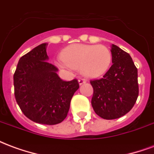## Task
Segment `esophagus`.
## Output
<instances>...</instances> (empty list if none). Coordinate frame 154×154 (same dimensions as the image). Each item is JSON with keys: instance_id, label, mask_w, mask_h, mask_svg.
Listing matches in <instances>:
<instances>
[{"instance_id": "obj_1", "label": "esophagus", "mask_w": 154, "mask_h": 154, "mask_svg": "<svg viewBox=\"0 0 154 154\" xmlns=\"http://www.w3.org/2000/svg\"><path fill=\"white\" fill-rule=\"evenodd\" d=\"M78 82H79L80 85H82V84L86 83V82H87V80H86V79H84V78H80V79L78 80Z\"/></svg>"}]
</instances>
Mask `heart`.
Returning <instances> with one entry per match:
<instances>
[{
    "instance_id": "heart-1",
    "label": "heart",
    "mask_w": 154,
    "mask_h": 154,
    "mask_svg": "<svg viewBox=\"0 0 154 154\" xmlns=\"http://www.w3.org/2000/svg\"><path fill=\"white\" fill-rule=\"evenodd\" d=\"M61 56L57 62L60 68L80 69L82 73L89 77L106 73L112 59L111 53L106 46L81 44L66 48Z\"/></svg>"
}]
</instances>
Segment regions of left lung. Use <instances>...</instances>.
<instances>
[{
  "label": "left lung",
  "mask_w": 154,
  "mask_h": 154,
  "mask_svg": "<svg viewBox=\"0 0 154 154\" xmlns=\"http://www.w3.org/2000/svg\"><path fill=\"white\" fill-rule=\"evenodd\" d=\"M110 69L99 79L91 80V106L97 116L118 119L131 110L139 96L138 69L128 53L112 44Z\"/></svg>",
  "instance_id": "1"
}]
</instances>
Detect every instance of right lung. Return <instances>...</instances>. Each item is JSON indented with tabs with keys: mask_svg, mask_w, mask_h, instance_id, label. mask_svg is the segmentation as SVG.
Masks as SVG:
<instances>
[{
	"mask_svg": "<svg viewBox=\"0 0 154 154\" xmlns=\"http://www.w3.org/2000/svg\"><path fill=\"white\" fill-rule=\"evenodd\" d=\"M47 45L40 44L20 58L14 90L16 102L27 118L53 125L67 117L79 83L76 78L66 82L58 77L57 67L47 62Z\"/></svg>",
	"mask_w": 154,
	"mask_h": 154,
	"instance_id": "obj_1",
	"label": "right lung"
}]
</instances>
